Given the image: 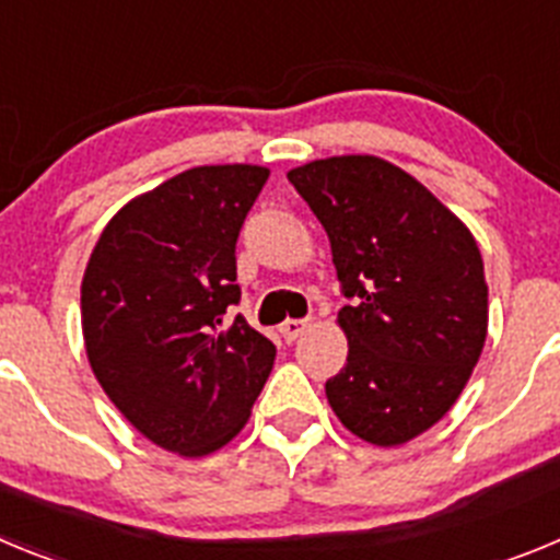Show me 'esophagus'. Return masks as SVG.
I'll return each instance as SVG.
<instances>
[{
    "label": "esophagus",
    "mask_w": 560,
    "mask_h": 560,
    "mask_svg": "<svg viewBox=\"0 0 560 560\" xmlns=\"http://www.w3.org/2000/svg\"><path fill=\"white\" fill-rule=\"evenodd\" d=\"M308 328V319H285L283 325H280V336H283V341H294L296 336L303 334V330Z\"/></svg>",
    "instance_id": "obj_1"
}]
</instances>
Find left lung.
<instances>
[{
	"label": "left lung",
	"instance_id": "8db88e82",
	"mask_svg": "<svg viewBox=\"0 0 560 560\" xmlns=\"http://www.w3.org/2000/svg\"><path fill=\"white\" fill-rule=\"evenodd\" d=\"M325 226L348 364L328 378L336 418L373 446L432 429L471 378L488 336V283L468 226L407 171L330 156L289 171Z\"/></svg>",
	"mask_w": 560,
	"mask_h": 560
}]
</instances>
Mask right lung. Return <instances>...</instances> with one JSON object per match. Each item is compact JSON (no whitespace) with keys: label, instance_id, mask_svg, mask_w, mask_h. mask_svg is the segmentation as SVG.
<instances>
[{"label":"right lung","instance_id":"obj_1","mask_svg":"<svg viewBox=\"0 0 560 560\" xmlns=\"http://www.w3.org/2000/svg\"><path fill=\"white\" fill-rule=\"evenodd\" d=\"M269 179L260 165H201L128 201L101 232L81 323L103 393L151 443L182 457L226 446L249 420L275 345L244 316L237 232Z\"/></svg>","mask_w":560,"mask_h":560}]
</instances>
